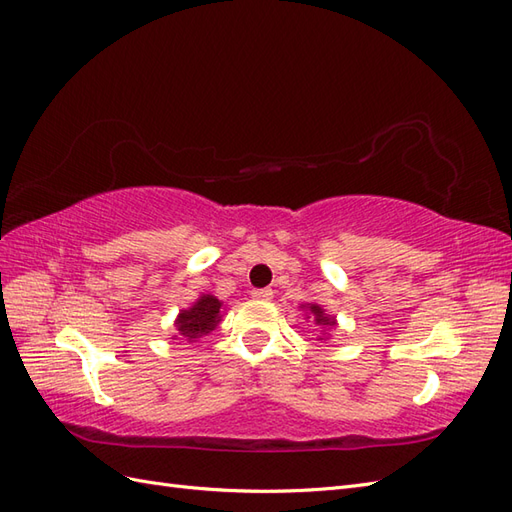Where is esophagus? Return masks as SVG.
<instances>
[{
	"instance_id": "1",
	"label": "esophagus",
	"mask_w": 512,
	"mask_h": 512,
	"mask_svg": "<svg viewBox=\"0 0 512 512\" xmlns=\"http://www.w3.org/2000/svg\"><path fill=\"white\" fill-rule=\"evenodd\" d=\"M251 296L255 300H270L272 298V289L270 287H266V289H253Z\"/></svg>"
}]
</instances>
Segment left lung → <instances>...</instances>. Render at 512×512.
Here are the masks:
<instances>
[{
  "mask_svg": "<svg viewBox=\"0 0 512 512\" xmlns=\"http://www.w3.org/2000/svg\"><path fill=\"white\" fill-rule=\"evenodd\" d=\"M309 309H311V313L315 315V321H317V324H321V326H334V321H332L330 317H326V315H324V311H321V306L311 304Z\"/></svg>",
  "mask_w": 512,
  "mask_h": 512,
  "instance_id": "obj_1",
  "label": "left lung"
}]
</instances>
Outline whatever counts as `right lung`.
<instances>
[{"instance_id":"obj_1","label":"right lung","mask_w":512,"mask_h":512,"mask_svg":"<svg viewBox=\"0 0 512 512\" xmlns=\"http://www.w3.org/2000/svg\"><path fill=\"white\" fill-rule=\"evenodd\" d=\"M218 313H221V302L214 296H201L191 309H186L178 315L175 324H178V330L184 337H188V341H193L216 328L218 321H221Z\"/></svg>"}]
</instances>
